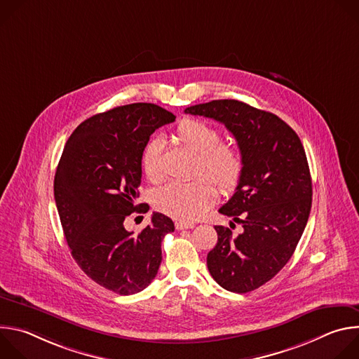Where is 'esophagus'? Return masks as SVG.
Instances as JSON below:
<instances>
[{
    "mask_svg": "<svg viewBox=\"0 0 359 359\" xmlns=\"http://www.w3.org/2000/svg\"><path fill=\"white\" fill-rule=\"evenodd\" d=\"M194 224L193 223H187V222H176V230H186V229H193Z\"/></svg>",
    "mask_w": 359,
    "mask_h": 359,
    "instance_id": "1",
    "label": "esophagus"
}]
</instances>
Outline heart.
I'll return each instance as SVG.
<instances>
[{
    "label": "heart",
    "mask_w": 359,
    "mask_h": 359,
    "mask_svg": "<svg viewBox=\"0 0 359 359\" xmlns=\"http://www.w3.org/2000/svg\"><path fill=\"white\" fill-rule=\"evenodd\" d=\"M177 140L196 155L194 173L203 175L189 182H173L156 194L161 210L179 219L194 220L213 203L216 187L231 191L244 172V156L238 146L222 142L220 132L212 125L194 118H184L176 128ZM159 139H151L142 153V170L156 183L162 179Z\"/></svg>",
    "instance_id": "1"
}]
</instances>
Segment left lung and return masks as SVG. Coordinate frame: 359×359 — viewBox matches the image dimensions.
Returning a JSON list of instances; mask_svg holds the SVG:
<instances>
[{"instance_id":"1","label":"left lung","mask_w":359,"mask_h":359,"mask_svg":"<svg viewBox=\"0 0 359 359\" xmlns=\"http://www.w3.org/2000/svg\"><path fill=\"white\" fill-rule=\"evenodd\" d=\"M184 112L223 123L243 151L241 180L219 209L243 230L234 236L229 227L215 226L217 244L208 254V269L224 290L252 291L288 263L309 222L313 183L305 150L277 115L236 99L212 100Z\"/></svg>"}]
</instances>
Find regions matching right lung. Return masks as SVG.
<instances>
[{
    "mask_svg": "<svg viewBox=\"0 0 359 359\" xmlns=\"http://www.w3.org/2000/svg\"><path fill=\"white\" fill-rule=\"evenodd\" d=\"M176 116L153 104H130L83 121L64 147L54 196L72 257L82 271L121 295L146 288L162 262V240L173 222L153 213L140 233L125 229L142 180V153L150 135Z\"/></svg>",
    "mask_w": 359,
    "mask_h": 359,
    "instance_id": "right-lung-1",
    "label": "right lung"
}]
</instances>
